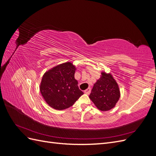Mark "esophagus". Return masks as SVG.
I'll use <instances>...</instances> for the list:
<instances>
[{"mask_svg": "<svg viewBox=\"0 0 156 156\" xmlns=\"http://www.w3.org/2000/svg\"><path fill=\"white\" fill-rule=\"evenodd\" d=\"M90 92V88H88L87 89H86L84 91V93L86 94H89Z\"/></svg>", "mask_w": 156, "mask_h": 156, "instance_id": "34e87169", "label": "esophagus"}]
</instances>
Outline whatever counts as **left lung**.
Here are the masks:
<instances>
[{"mask_svg":"<svg viewBox=\"0 0 156 156\" xmlns=\"http://www.w3.org/2000/svg\"><path fill=\"white\" fill-rule=\"evenodd\" d=\"M120 97L119 84L110 73L101 72L100 78L94 84L89 98L101 111L114 108Z\"/></svg>","mask_w":156,"mask_h":156,"instance_id":"left-lung-1","label":"left lung"}]
</instances>
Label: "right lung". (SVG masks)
<instances>
[{
  "instance_id": "obj_1",
  "label": "right lung",
  "mask_w": 156,
  "mask_h": 156,
  "mask_svg": "<svg viewBox=\"0 0 156 156\" xmlns=\"http://www.w3.org/2000/svg\"><path fill=\"white\" fill-rule=\"evenodd\" d=\"M76 69L73 63L67 62L56 66L44 74L40 92L52 108L56 110L68 108L83 94L74 77Z\"/></svg>"
}]
</instances>
